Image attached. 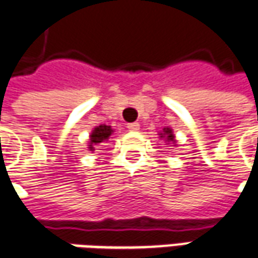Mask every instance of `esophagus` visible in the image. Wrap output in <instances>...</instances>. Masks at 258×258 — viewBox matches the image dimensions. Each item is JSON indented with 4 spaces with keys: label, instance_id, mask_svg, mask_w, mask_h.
<instances>
[{
    "label": "esophagus",
    "instance_id": "esophagus-1",
    "mask_svg": "<svg viewBox=\"0 0 258 258\" xmlns=\"http://www.w3.org/2000/svg\"><path fill=\"white\" fill-rule=\"evenodd\" d=\"M127 128H128V131H138V130H140V124L130 123V124H127Z\"/></svg>",
    "mask_w": 258,
    "mask_h": 258
}]
</instances>
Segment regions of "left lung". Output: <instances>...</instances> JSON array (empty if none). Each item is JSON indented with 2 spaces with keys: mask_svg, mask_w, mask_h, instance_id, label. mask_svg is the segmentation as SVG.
Segmentation results:
<instances>
[{
  "mask_svg": "<svg viewBox=\"0 0 258 258\" xmlns=\"http://www.w3.org/2000/svg\"><path fill=\"white\" fill-rule=\"evenodd\" d=\"M160 138H166V142H172V144H176V140H174V135H173V131L170 128H163V133H160Z\"/></svg>",
  "mask_w": 258,
  "mask_h": 258,
  "instance_id": "8db88e82",
  "label": "left lung"
}]
</instances>
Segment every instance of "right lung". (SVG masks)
I'll return each mask as SVG.
<instances>
[{"label":"right lung","mask_w":258,"mask_h":258,"mask_svg":"<svg viewBox=\"0 0 258 258\" xmlns=\"http://www.w3.org/2000/svg\"><path fill=\"white\" fill-rule=\"evenodd\" d=\"M113 134V128H111L110 125H104V124H100L98 127H95L93 131L89 135V151H93L95 149V145H98L100 142L107 141L109 138H110V135Z\"/></svg>","instance_id":"add662e5"}]
</instances>
